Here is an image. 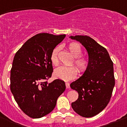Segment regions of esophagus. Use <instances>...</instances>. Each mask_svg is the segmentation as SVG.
Listing matches in <instances>:
<instances>
[{
  "mask_svg": "<svg viewBox=\"0 0 127 127\" xmlns=\"http://www.w3.org/2000/svg\"><path fill=\"white\" fill-rule=\"evenodd\" d=\"M65 86H66V88H67V89H69V88H70V84H69V83L66 82L65 83Z\"/></svg>",
  "mask_w": 127,
  "mask_h": 127,
  "instance_id": "34e87169",
  "label": "esophagus"
}]
</instances>
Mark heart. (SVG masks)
Here are the masks:
<instances>
[{"mask_svg":"<svg viewBox=\"0 0 127 127\" xmlns=\"http://www.w3.org/2000/svg\"><path fill=\"white\" fill-rule=\"evenodd\" d=\"M68 49L71 54L75 57L74 64L78 68L80 73H84L89 67V60L86 57L80 55L82 51L80 45L75 42H72L68 45ZM59 48H55L52 52L50 55V60L54 65H57L59 64ZM77 73L78 70L75 66H61L55 69L54 75L59 79L70 80L75 78Z\"/></svg>","mask_w":127,"mask_h":127,"instance_id":"obj_1","label":"heart"}]
</instances>
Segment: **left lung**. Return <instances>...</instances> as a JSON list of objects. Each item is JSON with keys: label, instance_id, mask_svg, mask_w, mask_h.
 <instances>
[{"label": "left lung", "instance_id": "left-lung-1", "mask_svg": "<svg viewBox=\"0 0 127 127\" xmlns=\"http://www.w3.org/2000/svg\"><path fill=\"white\" fill-rule=\"evenodd\" d=\"M85 47L89 65L83 75L70 84L78 94L72 103L73 110L83 117H92L102 112L110 100L115 82L113 62L107 49L87 35L70 36Z\"/></svg>", "mask_w": 127, "mask_h": 127}]
</instances>
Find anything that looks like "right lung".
Segmentation results:
<instances>
[{"mask_svg": "<svg viewBox=\"0 0 127 127\" xmlns=\"http://www.w3.org/2000/svg\"><path fill=\"white\" fill-rule=\"evenodd\" d=\"M65 35H35L18 50L10 70V90L24 113L33 119L49 114L65 90L60 79L48 83L53 72L50 55Z\"/></svg>", "mask_w": 127, "mask_h": 127, "instance_id": "right-lung-1", "label": "right lung"}]
</instances>
